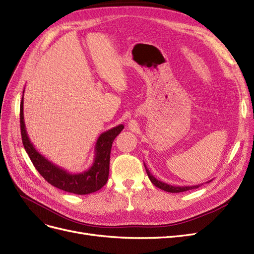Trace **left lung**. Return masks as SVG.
Segmentation results:
<instances>
[{
	"instance_id": "obj_1",
	"label": "left lung",
	"mask_w": 254,
	"mask_h": 254,
	"mask_svg": "<svg viewBox=\"0 0 254 254\" xmlns=\"http://www.w3.org/2000/svg\"><path fill=\"white\" fill-rule=\"evenodd\" d=\"M144 168H145V171H146V174H148L150 181L152 182V184L155 186L159 188V189L166 191V192H170V193H179V192H185V191H188V190H192V189H196V188L200 187V185H197V186H185V187H175V186H171V185H168L166 183H162L160 181H158V179L155 178L152 174L151 172L148 170V168L145 167L144 165ZM211 182V181H210ZM208 182V183H210Z\"/></svg>"
}]
</instances>
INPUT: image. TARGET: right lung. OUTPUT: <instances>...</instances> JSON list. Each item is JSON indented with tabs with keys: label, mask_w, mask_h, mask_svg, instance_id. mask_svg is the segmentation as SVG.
<instances>
[{
	"label": "right lung",
	"mask_w": 254,
	"mask_h": 254,
	"mask_svg": "<svg viewBox=\"0 0 254 254\" xmlns=\"http://www.w3.org/2000/svg\"><path fill=\"white\" fill-rule=\"evenodd\" d=\"M24 93V92H23ZM23 97L20 105V125L24 149L34 163L35 168L47 183L68 193L85 195L100 190L106 184L110 173V155L114 139L124 129L119 125L102 133L95 145V158L93 165L81 173H69L66 170L55 165L41 155L30 142L27 135L23 113Z\"/></svg>",
	"instance_id": "right-lung-1"
}]
</instances>
